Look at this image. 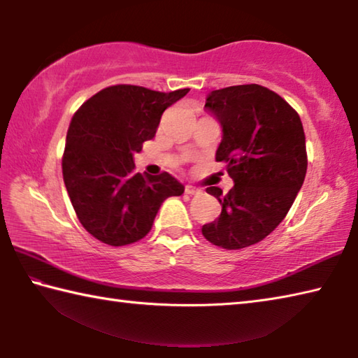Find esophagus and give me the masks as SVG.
Masks as SVG:
<instances>
[{"label": "esophagus", "mask_w": 358, "mask_h": 358, "mask_svg": "<svg viewBox=\"0 0 358 358\" xmlns=\"http://www.w3.org/2000/svg\"><path fill=\"white\" fill-rule=\"evenodd\" d=\"M185 192L189 194V196H194V194H199V189H197V187L191 186V185H186L185 186Z\"/></svg>", "instance_id": "esophagus-1"}]
</instances>
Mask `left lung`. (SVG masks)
Returning <instances> with one entry per match:
<instances>
[{"mask_svg":"<svg viewBox=\"0 0 358 358\" xmlns=\"http://www.w3.org/2000/svg\"><path fill=\"white\" fill-rule=\"evenodd\" d=\"M205 107L222 126L216 161L226 162L234 187L226 196L207 187L222 205L202 235L224 250H241L273 232L305 181V131L295 108L257 83L211 92Z\"/></svg>","mask_w":358,"mask_h":358,"instance_id":"left-lung-1","label":"left lung"}]
</instances>
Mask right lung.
<instances>
[{
	"label": "right lung",
	"mask_w": 358,
	"mask_h": 358,
	"mask_svg": "<svg viewBox=\"0 0 358 358\" xmlns=\"http://www.w3.org/2000/svg\"><path fill=\"white\" fill-rule=\"evenodd\" d=\"M187 92L112 85L74 113L63 180L78 221L96 240L110 246L136 243L153 227L161 203L183 194V185L167 172L136 173L132 156L155 137L166 108Z\"/></svg>",
	"instance_id": "obj_1"
}]
</instances>
